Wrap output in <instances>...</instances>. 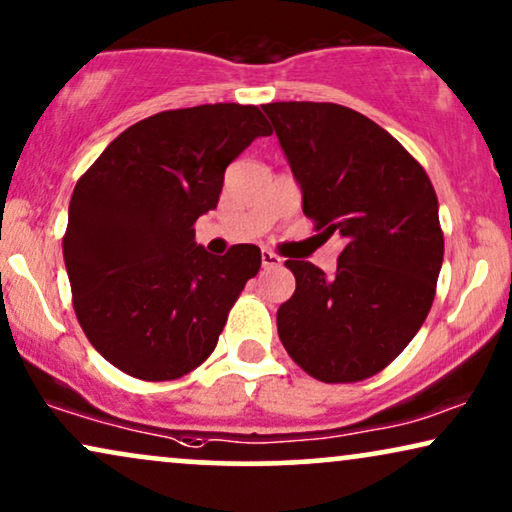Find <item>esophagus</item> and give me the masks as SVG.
<instances>
[{
    "mask_svg": "<svg viewBox=\"0 0 512 512\" xmlns=\"http://www.w3.org/2000/svg\"><path fill=\"white\" fill-rule=\"evenodd\" d=\"M262 267L264 269H276L281 267V257L271 250H262Z\"/></svg>",
    "mask_w": 512,
    "mask_h": 512,
    "instance_id": "1",
    "label": "esophagus"
}]
</instances>
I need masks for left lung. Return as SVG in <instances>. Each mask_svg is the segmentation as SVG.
Masks as SVG:
<instances>
[{
  "label": "left lung",
  "mask_w": 512,
  "mask_h": 512,
  "mask_svg": "<svg viewBox=\"0 0 512 512\" xmlns=\"http://www.w3.org/2000/svg\"><path fill=\"white\" fill-rule=\"evenodd\" d=\"M262 108L302 191V212L345 238L333 276L286 262L295 293L278 307V338L321 383L371 378L409 345L435 300L444 260L437 193L413 155L352 108Z\"/></svg>",
  "instance_id": "left-lung-1"
}]
</instances>
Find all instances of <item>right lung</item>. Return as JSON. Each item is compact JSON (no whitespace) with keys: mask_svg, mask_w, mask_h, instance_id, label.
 <instances>
[{"mask_svg":"<svg viewBox=\"0 0 512 512\" xmlns=\"http://www.w3.org/2000/svg\"><path fill=\"white\" fill-rule=\"evenodd\" d=\"M269 134L257 106L165 111L127 127L77 181L63 236L73 307L122 373L174 380L212 354L262 252L210 255L193 224L217 208L231 160Z\"/></svg>","mask_w":512,"mask_h":512,"instance_id":"right-lung-1","label":"right lung"}]
</instances>
